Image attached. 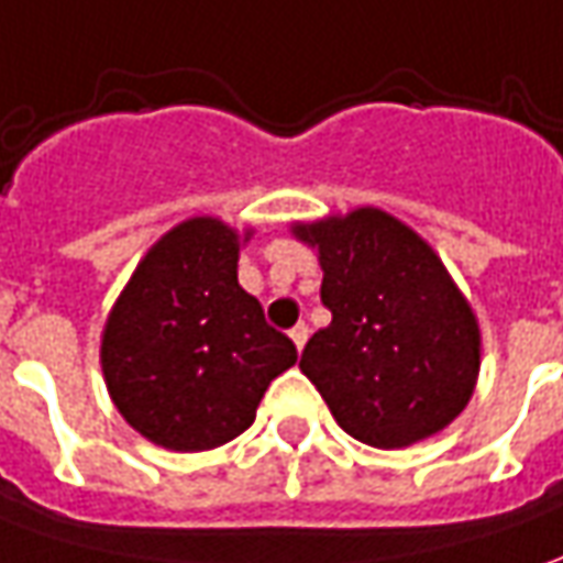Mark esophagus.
I'll return each instance as SVG.
<instances>
[{
	"label": "esophagus",
	"mask_w": 563,
	"mask_h": 563,
	"mask_svg": "<svg viewBox=\"0 0 563 563\" xmlns=\"http://www.w3.org/2000/svg\"><path fill=\"white\" fill-rule=\"evenodd\" d=\"M308 335H311V330H308V323H296V327L289 330V339L296 342L298 351L305 347V342H308Z\"/></svg>",
	"instance_id": "esophagus-1"
}]
</instances>
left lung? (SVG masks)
Masks as SVG:
<instances>
[{"label":"left lung","instance_id":"1","mask_svg":"<svg viewBox=\"0 0 563 563\" xmlns=\"http://www.w3.org/2000/svg\"><path fill=\"white\" fill-rule=\"evenodd\" d=\"M323 267L327 330L301 373L351 438L400 450L468 407L481 373V327L438 252L376 206L292 224Z\"/></svg>","mask_w":563,"mask_h":563}]
</instances>
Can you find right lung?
<instances>
[{
    "instance_id": "obj_1",
    "label": "right lung",
    "mask_w": 563,
    "mask_h": 563,
    "mask_svg": "<svg viewBox=\"0 0 563 563\" xmlns=\"http://www.w3.org/2000/svg\"><path fill=\"white\" fill-rule=\"evenodd\" d=\"M240 233L221 218L175 224L137 262L107 313L101 369L122 419L175 453L233 441L267 385L298 361L236 280Z\"/></svg>"
}]
</instances>
